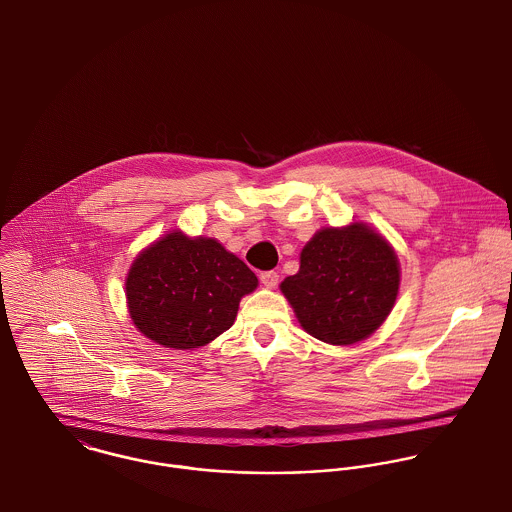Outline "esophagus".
<instances>
[{"label":"esophagus","instance_id":"esophagus-1","mask_svg":"<svg viewBox=\"0 0 512 512\" xmlns=\"http://www.w3.org/2000/svg\"><path fill=\"white\" fill-rule=\"evenodd\" d=\"M259 278H261L263 286H267V288H276V284H278V273H275V271H267V273H261Z\"/></svg>","mask_w":512,"mask_h":512}]
</instances>
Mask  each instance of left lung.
Masks as SVG:
<instances>
[{"mask_svg":"<svg viewBox=\"0 0 512 512\" xmlns=\"http://www.w3.org/2000/svg\"><path fill=\"white\" fill-rule=\"evenodd\" d=\"M401 269L390 241L364 222L321 228L280 282L304 331L329 345L370 337L392 312Z\"/></svg>","mask_w":512,"mask_h":512,"instance_id":"left-lung-1","label":"left lung"}]
</instances>
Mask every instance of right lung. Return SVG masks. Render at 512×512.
<instances>
[{"label":"right lung","instance_id":"1","mask_svg":"<svg viewBox=\"0 0 512 512\" xmlns=\"http://www.w3.org/2000/svg\"><path fill=\"white\" fill-rule=\"evenodd\" d=\"M257 284L255 273L218 239L181 230L142 249L124 280L136 329L173 351H193L228 331L241 298Z\"/></svg>","mask_w":512,"mask_h":512}]
</instances>
